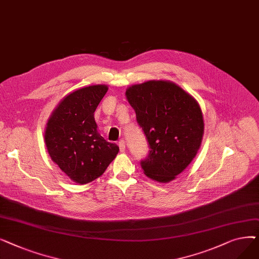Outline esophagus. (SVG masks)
Instances as JSON below:
<instances>
[{
    "label": "esophagus",
    "instance_id": "esophagus-1",
    "mask_svg": "<svg viewBox=\"0 0 259 259\" xmlns=\"http://www.w3.org/2000/svg\"><path fill=\"white\" fill-rule=\"evenodd\" d=\"M118 147H119L120 152H125V150H126V144H125L124 141H119L118 142Z\"/></svg>",
    "mask_w": 259,
    "mask_h": 259
}]
</instances>
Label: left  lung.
<instances>
[{
  "mask_svg": "<svg viewBox=\"0 0 259 259\" xmlns=\"http://www.w3.org/2000/svg\"><path fill=\"white\" fill-rule=\"evenodd\" d=\"M125 94L151 149L142 161L145 175L164 184L175 180L201 145L205 122L199 104L170 80L144 81Z\"/></svg>",
  "mask_w": 259,
  "mask_h": 259,
  "instance_id": "left-lung-1",
  "label": "left lung"
}]
</instances>
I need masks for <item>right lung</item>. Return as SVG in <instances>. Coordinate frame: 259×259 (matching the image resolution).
Segmentation results:
<instances>
[{
	"label": "right lung",
	"instance_id": "1",
	"mask_svg": "<svg viewBox=\"0 0 259 259\" xmlns=\"http://www.w3.org/2000/svg\"><path fill=\"white\" fill-rule=\"evenodd\" d=\"M108 91L106 85L79 88L51 112L45 128V144L54 164L78 185L99 179L116 157L119 148L98 131L94 111Z\"/></svg>",
	"mask_w": 259,
	"mask_h": 259
}]
</instances>
